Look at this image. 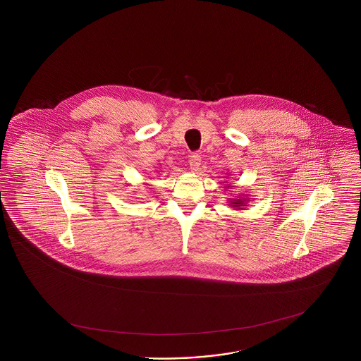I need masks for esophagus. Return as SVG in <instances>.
<instances>
[{"label": "esophagus", "instance_id": "esophagus-1", "mask_svg": "<svg viewBox=\"0 0 361 361\" xmlns=\"http://www.w3.org/2000/svg\"><path fill=\"white\" fill-rule=\"evenodd\" d=\"M189 165H190V171L193 173H197L200 171V165H201V156L198 153H192L189 157Z\"/></svg>", "mask_w": 361, "mask_h": 361}]
</instances>
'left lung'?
Masks as SVG:
<instances>
[{
	"label": "left lung",
	"instance_id": "8db88e82",
	"mask_svg": "<svg viewBox=\"0 0 361 361\" xmlns=\"http://www.w3.org/2000/svg\"><path fill=\"white\" fill-rule=\"evenodd\" d=\"M225 189H229V188H226L225 186ZM250 201V198H247V195L246 196H240L238 198H230L229 200V205L231 208L238 209H245L247 207V202Z\"/></svg>",
	"mask_w": 361,
	"mask_h": 361
}]
</instances>
